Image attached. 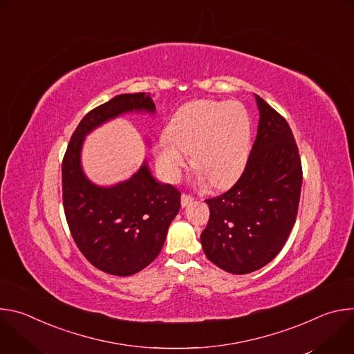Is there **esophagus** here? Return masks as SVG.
I'll return each instance as SVG.
<instances>
[{"mask_svg":"<svg viewBox=\"0 0 354 354\" xmlns=\"http://www.w3.org/2000/svg\"><path fill=\"white\" fill-rule=\"evenodd\" d=\"M194 198L190 196V194H182V197H180V205H182V207H186V206H189L192 201H193Z\"/></svg>","mask_w":354,"mask_h":354,"instance_id":"34e87169","label":"esophagus"}]
</instances>
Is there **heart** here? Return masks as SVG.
<instances>
[{
    "mask_svg": "<svg viewBox=\"0 0 354 354\" xmlns=\"http://www.w3.org/2000/svg\"><path fill=\"white\" fill-rule=\"evenodd\" d=\"M165 137L156 148L162 176L179 180L192 154V167L216 187L231 185L243 171L252 145V119L239 102L193 100L182 105L169 119Z\"/></svg>",
    "mask_w": 354,
    "mask_h": 354,
    "instance_id": "1",
    "label": "heart"
}]
</instances>
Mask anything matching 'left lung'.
Masks as SVG:
<instances>
[{
    "label": "left lung",
    "mask_w": 354,
    "mask_h": 354,
    "mask_svg": "<svg viewBox=\"0 0 354 354\" xmlns=\"http://www.w3.org/2000/svg\"><path fill=\"white\" fill-rule=\"evenodd\" d=\"M257 140L238 182L206 200L207 227L200 235L210 262L232 274L252 273L272 262L295 223L302 169L286 119L255 95Z\"/></svg>",
    "instance_id": "8db88e82"
}]
</instances>
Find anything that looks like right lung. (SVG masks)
I'll return each mask as SVG.
<instances>
[{
	"label": "right lung",
	"instance_id": "obj_1",
	"mask_svg": "<svg viewBox=\"0 0 354 354\" xmlns=\"http://www.w3.org/2000/svg\"><path fill=\"white\" fill-rule=\"evenodd\" d=\"M156 113L149 93H122L92 109L80 122L63 160V205L71 235L96 269L131 276L153 262L180 209V192L151 175L144 161L129 179L99 186L81 164L85 137L124 113Z\"/></svg>",
	"mask_w": 354,
	"mask_h": 354
}]
</instances>
